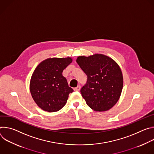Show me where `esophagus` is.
<instances>
[{
	"mask_svg": "<svg viewBox=\"0 0 154 154\" xmlns=\"http://www.w3.org/2000/svg\"><path fill=\"white\" fill-rule=\"evenodd\" d=\"M80 85H78L77 87H75V88H74V91H80Z\"/></svg>",
	"mask_w": 154,
	"mask_h": 154,
	"instance_id": "1",
	"label": "esophagus"
}]
</instances>
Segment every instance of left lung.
I'll return each instance as SVG.
<instances>
[{
    "label": "left lung",
    "instance_id": "1",
    "mask_svg": "<svg viewBox=\"0 0 154 154\" xmlns=\"http://www.w3.org/2000/svg\"><path fill=\"white\" fill-rule=\"evenodd\" d=\"M87 75V81L80 90L86 104L96 112H105L118 101L123 87V77L118 64L102 54L76 60Z\"/></svg>",
    "mask_w": 154,
    "mask_h": 154
}]
</instances>
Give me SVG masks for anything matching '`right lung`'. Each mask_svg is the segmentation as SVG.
I'll use <instances>...</instances> for the list:
<instances>
[{
    "label": "right lung",
    "instance_id": "add662e5",
    "mask_svg": "<svg viewBox=\"0 0 154 154\" xmlns=\"http://www.w3.org/2000/svg\"><path fill=\"white\" fill-rule=\"evenodd\" d=\"M72 62L71 58H49L42 61L34 71L30 85L32 96L43 110L59 111L74 90L63 76V70Z\"/></svg>",
    "mask_w": 154,
    "mask_h": 154
}]
</instances>
